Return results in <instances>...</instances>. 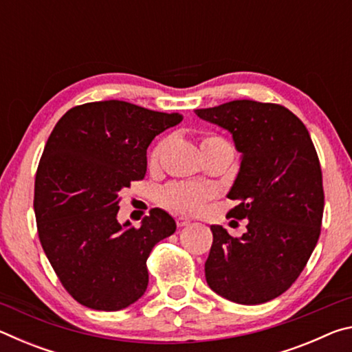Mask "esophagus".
Wrapping results in <instances>:
<instances>
[{
    "mask_svg": "<svg viewBox=\"0 0 352 352\" xmlns=\"http://www.w3.org/2000/svg\"><path fill=\"white\" fill-rule=\"evenodd\" d=\"M190 222H192V220L188 219V217H183V216L177 217V225L178 226H188Z\"/></svg>",
    "mask_w": 352,
    "mask_h": 352,
    "instance_id": "34e87169",
    "label": "esophagus"
}]
</instances>
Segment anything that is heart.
<instances>
[{"mask_svg": "<svg viewBox=\"0 0 352 352\" xmlns=\"http://www.w3.org/2000/svg\"><path fill=\"white\" fill-rule=\"evenodd\" d=\"M212 140H220L217 136H208L204 142L212 141ZM163 144H160L153 148L151 155L152 163H155L162 153ZM212 195L211 188L204 186V184H195V183H186V182H175L169 183L162 190V201L170 210L184 212V214H194L197 212L201 206H204L205 201Z\"/></svg>", "mask_w": 352, "mask_h": 352, "instance_id": "1", "label": "heart"}]
</instances>
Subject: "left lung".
<instances>
[{"mask_svg": "<svg viewBox=\"0 0 352 352\" xmlns=\"http://www.w3.org/2000/svg\"><path fill=\"white\" fill-rule=\"evenodd\" d=\"M195 115L233 135L242 157L228 217L247 220L241 237L211 225L206 283L237 305L267 302L296 281L318 242L324 192L317 151L283 105L241 99Z\"/></svg>", "mask_w": 352, "mask_h": 352, "instance_id": "8db88e82", "label": "left lung"}]
</instances>
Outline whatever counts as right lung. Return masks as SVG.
<instances>
[{
  "instance_id": "obj_1",
  "label": "right lung",
  "mask_w": 352,
  "mask_h": 352,
  "mask_svg": "<svg viewBox=\"0 0 352 352\" xmlns=\"http://www.w3.org/2000/svg\"><path fill=\"white\" fill-rule=\"evenodd\" d=\"M178 113L124 100L73 107L46 141L34 189L38 237L68 294L94 311H121L144 295L147 258L175 220L153 208L140 228L118 222L119 192L142 180L147 147Z\"/></svg>"
}]
</instances>
